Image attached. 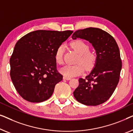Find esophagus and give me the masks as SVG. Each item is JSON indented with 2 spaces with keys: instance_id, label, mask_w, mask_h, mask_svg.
<instances>
[{
  "instance_id": "34e87169",
  "label": "esophagus",
  "mask_w": 133,
  "mask_h": 133,
  "mask_svg": "<svg viewBox=\"0 0 133 133\" xmlns=\"http://www.w3.org/2000/svg\"><path fill=\"white\" fill-rule=\"evenodd\" d=\"M63 79L70 80V78H69V77H67V76H63Z\"/></svg>"
}]
</instances>
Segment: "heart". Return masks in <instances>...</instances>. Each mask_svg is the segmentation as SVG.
<instances>
[{"label": "heart", "instance_id": "heart-1", "mask_svg": "<svg viewBox=\"0 0 133 133\" xmlns=\"http://www.w3.org/2000/svg\"><path fill=\"white\" fill-rule=\"evenodd\" d=\"M70 46L78 55L76 65H66L59 69V72L67 77H73L81 75L84 71V68L86 70H90L95 66L96 57L93 52L89 51V46L81 40H76L70 43ZM63 52L64 48L59 46L55 52V59L58 64H61L63 62ZM83 65V66H82Z\"/></svg>", "mask_w": 133, "mask_h": 133}]
</instances>
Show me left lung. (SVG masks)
<instances>
[{
	"label": "left lung",
	"mask_w": 133,
	"mask_h": 133,
	"mask_svg": "<svg viewBox=\"0 0 133 133\" xmlns=\"http://www.w3.org/2000/svg\"><path fill=\"white\" fill-rule=\"evenodd\" d=\"M73 40L81 38L89 42L95 50L96 60L89 75L79 78V84L74 91L80 103L96 106L106 102L113 94L119 81L122 69L120 52L115 38L96 28L78 30Z\"/></svg>",
	"instance_id": "1"
}]
</instances>
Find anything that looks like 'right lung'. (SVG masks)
Instances as JSON below:
<instances>
[{"label":"right lung","mask_w":133,"mask_h":133,"mask_svg":"<svg viewBox=\"0 0 133 133\" xmlns=\"http://www.w3.org/2000/svg\"><path fill=\"white\" fill-rule=\"evenodd\" d=\"M72 33L37 30L17 42L10 60V76L24 99L41 102L50 98L55 85L63 79L57 70L55 52Z\"/></svg>","instance_id":"add662e5"}]
</instances>
